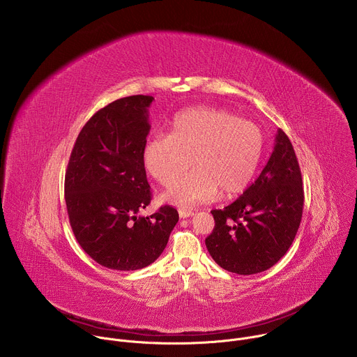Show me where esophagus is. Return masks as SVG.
Returning <instances> with one entry per match:
<instances>
[{
  "instance_id": "obj_1",
  "label": "esophagus",
  "mask_w": 357,
  "mask_h": 357,
  "mask_svg": "<svg viewBox=\"0 0 357 357\" xmlns=\"http://www.w3.org/2000/svg\"><path fill=\"white\" fill-rule=\"evenodd\" d=\"M179 216H181L182 219L190 218V216H193V212H192L190 209H179Z\"/></svg>"
}]
</instances>
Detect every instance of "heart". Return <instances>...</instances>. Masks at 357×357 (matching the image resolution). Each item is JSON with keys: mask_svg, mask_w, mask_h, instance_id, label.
<instances>
[{"mask_svg": "<svg viewBox=\"0 0 357 357\" xmlns=\"http://www.w3.org/2000/svg\"><path fill=\"white\" fill-rule=\"evenodd\" d=\"M264 137L251 121L220 110L196 107L179 113L171 135L152 137L144 148V165L149 175L168 186L178 181L164 199L188 208L222 197H233L256 175Z\"/></svg>", "mask_w": 357, "mask_h": 357, "instance_id": "b5f03b06", "label": "heart"}]
</instances>
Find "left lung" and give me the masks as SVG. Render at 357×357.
Listing matches in <instances>:
<instances>
[{"mask_svg": "<svg viewBox=\"0 0 357 357\" xmlns=\"http://www.w3.org/2000/svg\"><path fill=\"white\" fill-rule=\"evenodd\" d=\"M303 209L302 176L287 134L277 130L274 151L243 195L215 209V229L205 240L212 259L240 275L263 273L291 247Z\"/></svg>", "mask_w": 357, "mask_h": 357, "instance_id": "left-lung-1", "label": "left lung"}]
</instances>
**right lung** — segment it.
Wrapping results in <instances>:
<instances>
[{"instance_id": "obj_1", "label": "right lung", "mask_w": 357, "mask_h": 357, "mask_svg": "<svg viewBox=\"0 0 357 357\" xmlns=\"http://www.w3.org/2000/svg\"><path fill=\"white\" fill-rule=\"evenodd\" d=\"M152 96L119 98L82 128L65 176V199L76 240L100 266L134 271L154 263L178 223L172 206L138 216L151 202L144 148Z\"/></svg>"}]
</instances>
